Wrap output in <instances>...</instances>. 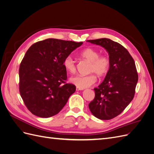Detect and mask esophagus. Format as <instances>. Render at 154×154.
<instances>
[{"mask_svg": "<svg viewBox=\"0 0 154 154\" xmlns=\"http://www.w3.org/2000/svg\"><path fill=\"white\" fill-rule=\"evenodd\" d=\"M76 90L77 91H82L83 88H79V87H76Z\"/></svg>", "mask_w": 154, "mask_h": 154, "instance_id": "esophagus-1", "label": "esophagus"}]
</instances>
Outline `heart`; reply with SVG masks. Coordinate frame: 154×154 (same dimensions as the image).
Returning <instances> with one entry per match:
<instances>
[{"label": "heart", "mask_w": 154, "mask_h": 154, "mask_svg": "<svg viewBox=\"0 0 154 154\" xmlns=\"http://www.w3.org/2000/svg\"><path fill=\"white\" fill-rule=\"evenodd\" d=\"M81 56L91 63L89 72L95 73L100 77H103L108 73L110 67V61L106 55H100L97 49L87 48L82 51ZM63 66L66 71L71 74L74 73L76 71L75 62L71 56H67L65 58ZM97 78L94 74L87 76L77 75L70 78V82L72 84L80 88L89 87L95 84Z\"/></svg>", "instance_id": "b5f03b06"}]
</instances>
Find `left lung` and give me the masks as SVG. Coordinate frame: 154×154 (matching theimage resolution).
Returning <instances> with one entry per match:
<instances>
[{
    "label": "left lung",
    "mask_w": 154,
    "mask_h": 154,
    "mask_svg": "<svg viewBox=\"0 0 154 154\" xmlns=\"http://www.w3.org/2000/svg\"><path fill=\"white\" fill-rule=\"evenodd\" d=\"M87 42L105 48L110 61L104 80L94 88L95 97L88 108L96 118L111 119L122 113L134 98L138 81L136 65L128 51L118 42L105 38Z\"/></svg>",
    "instance_id": "8db88e82"
}]
</instances>
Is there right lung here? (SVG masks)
I'll list each match as a JSON object with an SVG mask.
<instances>
[{"label": "right lung", "mask_w": 154, "mask_h": 154, "mask_svg": "<svg viewBox=\"0 0 154 154\" xmlns=\"http://www.w3.org/2000/svg\"><path fill=\"white\" fill-rule=\"evenodd\" d=\"M83 42L48 38L32 44L19 68V91L31 112L40 118L57 114L76 87L65 83L63 60Z\"/></svg>", "instance_id": "add662e5"}]
</instances>
